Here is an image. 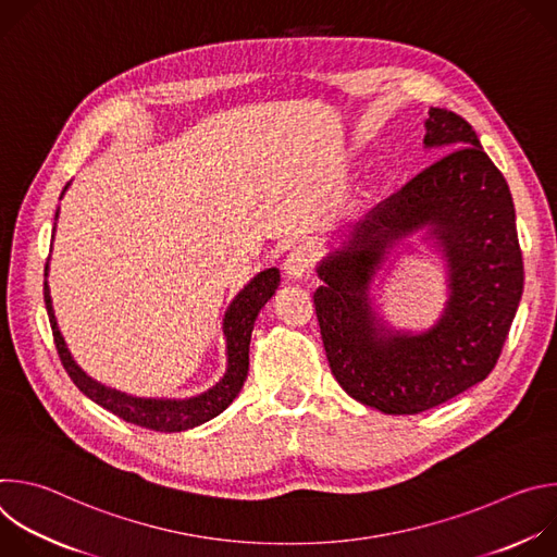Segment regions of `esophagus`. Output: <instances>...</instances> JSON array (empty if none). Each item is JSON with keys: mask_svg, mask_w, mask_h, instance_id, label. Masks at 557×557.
<instances>
[{"mask_svg": "<svg viewBox=\"0 0 557 557\" xmlns=\"http://www.w3.org/2000/svg\"><path fill=\"white\" fill-rule=\"evenodd\" d=\"M310 264H312V253H310V249H308V247H295V249L286 256V260H284V273H286L288 277L297 280V277H301V275L310 269Z\"/></svg>", "mask_w": 557, "mask_h": 557, "instance_id": "34e87169", "label": "esophagus"}]
</instances>
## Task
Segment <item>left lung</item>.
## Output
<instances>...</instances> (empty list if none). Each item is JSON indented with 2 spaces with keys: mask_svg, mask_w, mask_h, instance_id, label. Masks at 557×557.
Listing matches in <instances>:
<instances>
[{
  "mask_svg": "<svg viewBox=\"0 0 557 557\" xmlns=\"http://www.w3.org/2000/svg\"><path fill=\"white\" fill-rule=\"evenodd\" d=\"M428 114L425 147L447 153L352 224L317 264L324 286L312 299L331 370L352 399L383 414L425 412L487 379L524 286L505 176L462 116L443 108ZM419 227L448 260L450 299L432 330L412 336L377 324L369 282L388 249Z\"/></svg>",
  "mask_w": 557,
  "mask_h": 557,
  "instance_id": "left-lung-1",
  "label": "left lung"
}]
</instances>
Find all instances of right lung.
Returning <instances> with one entry per match:
<instances>
[{
	"mask_svg": "<svg viewBox=\"0 0 557 557\" xmlns=\"http://www.w3.org/2000/svg\"><path fill=\"white\" fill-rule=\"evenodd\" d=\"M67 187L70 183L63 187V194ZM46 273H48V264H46ZM277 286H280V271L267 269L258 273L240 293L235 295L222 320V331L226 337V372L213 387H209L198 396H189V399H143V396H132L114 387H106L92 376H88L82 368L76 366V361L72 359L61 337L57 317L52 310L48 282H44V301H46L59 359L65 372L70 374V379L74 381V385L82 389L88 399H92L95 404L110 410L119 419L134 423L138 428L153 430V432H185L224 412L233 404L237 392L243 389L249 372V344H251L256 317L264 308V304L275 295Z\"/></svg>",
	"mask_w": 557,
	"mask_h": 557,
	"instance_id": "add662e5",
	"label": "right lung"
}]
</instances>
